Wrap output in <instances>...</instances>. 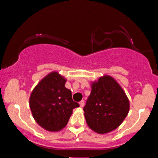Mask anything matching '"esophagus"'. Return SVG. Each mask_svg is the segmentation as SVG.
Instances as JSON below:
<instances>
[{
	"instance_id": "esophagus-1",
	"label": "esophagus",
	"mask_w": 158,
	"mask_h": 158,
	"mask_svg": "<svg viewBox=\"0 0 158 158\" xmlns=\"http://www.w3.org/2000/svg\"><path fill=\"white\" fill-rule=\"evenodd\" d=\"M84 105H85V102H84L83 100H82V101H81L80 102H79V106H80L81 108H82L84 106Z\"/></svg>"
}]
</instances>
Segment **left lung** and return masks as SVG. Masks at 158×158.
I'll use <instances>...</instances> for the list:
<instances>
[{
    "label": "left lung",
    "mask_w": 158,
    "mask_h": 158,
    "mask_svg": "<svg viewBox=\"0 0 158 158\" xmlns=\"http://www.w3.org/2000/svg\"><path fill=\"white\" fill-rule=\"evenodd\" d=\"M128 98L118 83L109 76L92 83L84 106L87 125L98 134L109 133L122 123L129 111Z\"/></svg>",
    "instance_id": "obj_1"
}]
</instances>
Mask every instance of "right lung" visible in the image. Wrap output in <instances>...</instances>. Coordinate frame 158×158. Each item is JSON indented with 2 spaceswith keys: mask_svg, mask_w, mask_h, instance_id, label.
Masks as SVG:
<instances>
[{
  "mask_svg": "<svg viewBox=\"0 0 158 158\" xmlns=\"http://www.w3.org/2000/svg\"><path fill=\"white\" fill-rule=\"evenodd\" d=\"M66 82L57 72H52L36 85L30 95L29 103L33 118L49 131L65 128L73 109L79 106L73 100L71 91L65 87Z\"/></svg>",
  "mask_w": 158,
  "mask_h": 158,
  "instance_id": "add662e5",
  "label": "right lung"
}]
</instances>
